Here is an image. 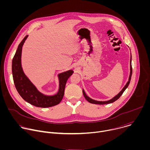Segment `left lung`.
<instances>
[{
  "label": "left lung",
  "mask_w": 150,
  "mask_h": 150,
  "mask_svg": "<svg viewBox=\"0 0 150 150\" xmlns=\"http://www.w3.org/2000/svg\"><path fill=\"white\" fill-rule=\"evenodd\" d=\"M131 62H132V56H131V59H130V74H129V79H128V81L127 82V83L125 85V87L123 88V89L120 91V93L118 94H117L116 96H115L113 98H112V99H110L109 100L104 101H97V100H93V99L90 98L88 96H87L86 94H85L84 90H82V93H83V96L85 98V99H86L89 103H92V104H109V103H113L114 101L117 100L122 96V94L125 91V90L127 88L128 85H129V84L130 83L131 76H132V65H131Z\"/></svg>",
  "instance_id": "1"
}]
</instances>
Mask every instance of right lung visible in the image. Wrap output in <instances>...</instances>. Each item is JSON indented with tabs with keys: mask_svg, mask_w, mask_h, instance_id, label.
I'll return each instance as SVG.
<instances>
[{
	"mask_svg": "<svg viewBox=\"0 0 150 150\" xmlns=\"http://www.w3.org/2000/svg\"><path fill=\"white\" fill-rule=\"evenodd\" d=\"M28 36H25L20 42L12 62V72L16 89L25 101L38 108H46L56 105L62 101L67 80L74 71L69 70L58 74L59 85L56 94L47 96L40 93L25 75L21 65L23 46Z\"/></svg>",
	"mask_w": 150,
	"mask_h": 150,
	"instance_id": "obj_1",
	"label": "right lung"
}]
</instances>
